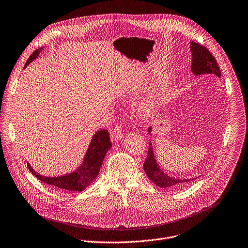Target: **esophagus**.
<instances>
[{"instance_id": "esophagus-1", "label": "esophagus", "mask_w": 248, "mask_h": 248, "mask_svg": "<svg viewBox=\"0 0 248 248\" xmlns=\"http://www.w3.org/2000/svg\"><path fill=\"white\" fill-rule=\"evenodd\" d=\"M111 137H112V140L113 141H119L123 138V129L121 126L117 125L114 127L112 133H111Z\"/></svg>"}]
</instances>
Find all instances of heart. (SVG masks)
<instances>
[{
	"label": "heart",
	"mask_w": 248,
	"mask_h": 248,
	"mask_svg": "<svg viewBox=\"0 0 248 248\" xmlns=\"http://www.w3.org/2000/svg\"><path fill=\"white\" fill-rule=\"evenodd\" d=\"M162 102H163V97H162L161 89H158L155 91V93L151 97V99L149 101H147L144 105H142V107H141L142 116H144V117L150 116V114L152 113L154 108Z\"/></svg>",
	"instance_id": "obj_1"
}]
</instances>
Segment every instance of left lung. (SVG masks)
<instances>
[{
  "label": "left lung",
  "mask_w": 248,
  "mask_h": 248,
  "mask_svg": "<svg viewBox=\"0 0 248 248\" xmlns=\"http://www.w3.org/2000/svg\"><path fill=\"white\" fill-rule=\"evenodd\" d=\"M191 51H192L191 70L196 76L211 74L220 78L221 72L218 67L217 61L205 46L198 43L192 42ZM151 130H152V127H149L148 132L151 133ZM143 169L145 170V173L149 177V179L152 180L155 185H157L160 188H170V189H176L180 187L182 188L183 186L189 184L191 181L196 179V178H190V179L174 178V177H170L166 173H163V171L159 169L158 164L155 160L151 141L148 149V155L143 164Z\"/></svg>",
  "instance_id": "left-lung-1"
}]
</instances>
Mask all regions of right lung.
I'll use <instances>...</instances> for the list:
<instances>
[{"label": "right lung", "mask_w": 248, "mask_h": 248, "mask_svg": "<svg viewBox=\"0 0 248 248\" xmlns=\"http://www.w3.org/2000/svg\"><path fill=\"white\" fill-rule=\"evenodd\" d=\"M41 49L43 48L41 47L36 49L30 55L25 64V67L39 56ZM111 147L112 144L110 141L109 132L106 129H102L93 135L81 166L69 174L58 177H46L37 173L31 168L29 162H27V167L33 175H35L40 181H43L46 184H48L59 190L81 192L88 188L97 177L104 157Z\"/></svg>", "instance_id": "right-lung-1"}]
</instances>
